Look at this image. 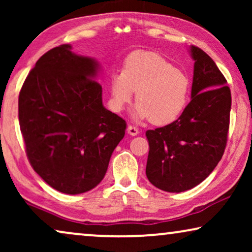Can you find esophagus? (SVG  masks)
I'll list each match as a JSON object with an SVG mask.
<instances>
[{
    "mask_svg": "<svg viewBox=\"0 0 252 252\" xmlns=\"http://www.w3.org/2000/svg\"><path fill=\"white\" fill-rule=\"evenodd\" d=\"M127 133H128L129 135L135 136V135H137V134H139V128H137V127H135V126L128 125V126H127Z\"/></svg>",
    "mask_w": 252,
    "mask_h": 252,
    "instance_id": "esophagus-1",
    "label": "esophagus"
}]
</instances>
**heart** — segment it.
<instances>
[{
	"label": "heart",
	"mask_w": 252,
	"mask_h": 252,
	"mask_svg": "<svg viewBox=\"0 0 252 252\" xmlns=\"http://www.w3.org/2000/svg\"><path fill=\"white\" fill-rule=\"evenodd\" d=\"M110 88L116 111H123L136 92L134 118L167 125L177 120L187 105L190 81L185 72L160 55L140 50L127 57L124 72L112 75Z\"/></svg>",
	"instance_id": "1"
}]
</instances>
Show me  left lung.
Wrapping results in <instances>:
<instances>
[{"label": "left lung", "instance_id": "left-lung-1", "mask_svg": "<svg viewBox=\"0 0 252 252\" xmlns=\"http://www.w3.org/2000/svg\"><path fill=\"white\" fill-rule=\"evenodd\" d=\"M194 77L191 101L175 122L147 130L146 174L168 192L189 190L211 174L221 159L229 128L232 96L215 62L191 46Z\"/></svg>", "mask_w": 252, "mask_h": 252}]
</instances>
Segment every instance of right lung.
Here are the masks:
<instances>
[{"mask_svg": "<svg viewBox=\"0 0 252 252\" xmlns=\"http://www.w3.org/2000/svg\"><path fill=\"white\" fill-rule=\"evenodd\" d=\"M71 49L62 44L39 58L19 93L18 117L34 171L77 195L103 180L126 122L103 105L98 62Z\"/></svg>", "mask_w": 252, "mask_h": 252, "instance_id": "right-lung-1", "label": "right lung"}]
</instances>
